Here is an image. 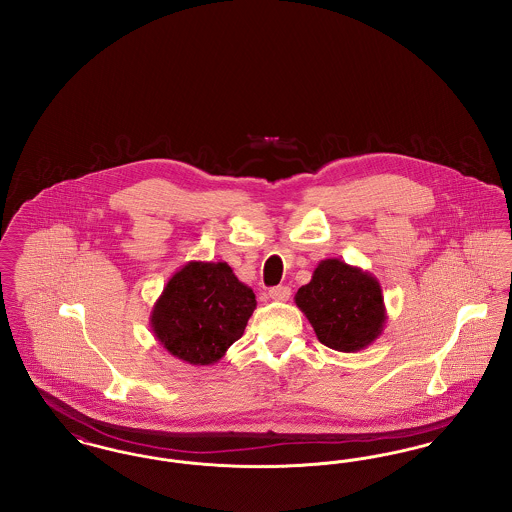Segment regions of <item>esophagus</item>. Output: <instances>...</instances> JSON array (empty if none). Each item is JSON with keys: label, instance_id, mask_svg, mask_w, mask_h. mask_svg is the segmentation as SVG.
Segmentation results:
<instances>
[{"label": "esophagus", "instance_id": "esophagus-1", "mask_svg": "<svg viewBox=\"0 0 512 512\" xmlns=\"http://www.w3.org/2000/svg\"><path fill=\"white\" fill-rule=\"evenodd\" d=\"M270 299H274V301H288L290 299V295H292V290L288 288V286H276V288H272L270 292Z\"/></svg>", "mask_w": 512, "mask_h": 512}]
</instances>
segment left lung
I'll list each match as a JSON object with an SVG mask.
<instances>
[{"label":"left lung","mask_w":512,"mask_h":512,"mask_svg":"<svg viewBox=\"0 0 512 512\" xmlns=\"http://www.w3.org/2000/svg\"><path fill=\"white\" fill-rule=\"evenodd\" d=\"M293 299L318 341L341 353L366 349L382 336L388 318L378 278L340 259L320 261Z\"/></svg>","instance_id":"left-lung-1"}]
</instances>
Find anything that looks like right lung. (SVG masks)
<instances>
[{
    "label": "right lung",
    "mask_w": 512,
    "mask_h": 512,
    "mask_svg": "<svg viewBox=\"0 0 512 512\" xmlns=\"http://www.w3.org/2000/svg\"><path fill=\"white\" fill-rule=\"evenodd\" d=\"M255 307V293L226 263L190 261L169 278L149 326L172 357L188 365H215L244 336Z\"/></svg>",
    "instance_id": "obj_1"
}]
</instances>
